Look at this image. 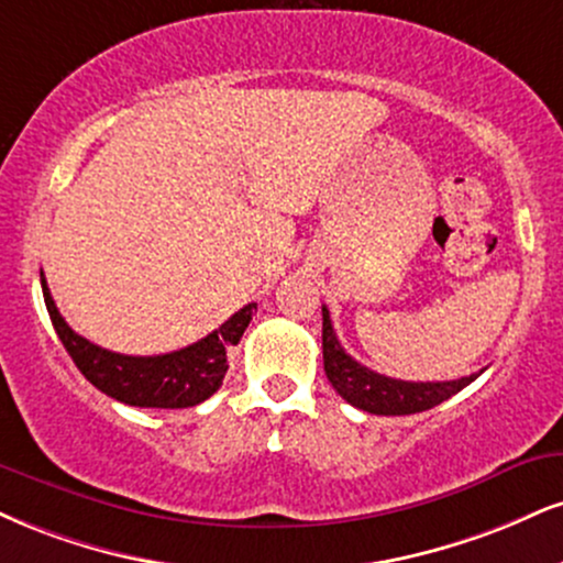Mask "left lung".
I'll list each match as a JSON object with an SVG mask.
<instances>
[{
	"mask_svg": "<svg viewBox=\"0 0 563 563\" xmlns=\"http://www.w3.org/2000/svg\"><path fill=\"white\" fill-rule=\"evenodd\" d=\"M322 358L324 375L333 383L338 396L346 398L356 409L383 417H404L428 411L432 406L443 404L445 398L456 396L470 383H475L479 372H483L479 369L477 375L445 383H409L385 377L380 372H372L341 346L333 322H330L328 307H322Z\"/></svg>",
	"mask_w": 563,
	"mask_h": 563,
	"instance_id": "left-lung-1",
	"label": "left lung"
}]
</instances>
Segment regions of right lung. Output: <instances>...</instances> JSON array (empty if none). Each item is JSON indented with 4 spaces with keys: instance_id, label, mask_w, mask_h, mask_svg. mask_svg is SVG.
I'll return each instance as SVG.
<instances>
[{
    "instance_id": "1",
    "label": "right lung",
    "mask_w": 563,
    "mask_h": 563,
    "mask_svg": "<svg viewBox=\"0 0 563 563\" xmlns=\"http://www.w3.org/2000/svg\"><path fill=\"white\" fill-rule=\"evenodd\" d=\"M42 290L54 330L86 380L114 401L141 406V409H188L207 401L225 377L230 346L241 341L256 311V303H246L207 338L180 351L159 356H128L101 349L78 335L59 314L44 273Z\"/></svg>"
}]
</instances>
